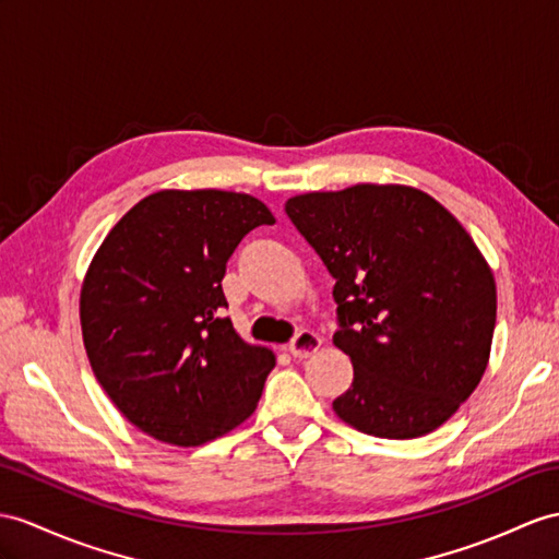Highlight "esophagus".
<instances>
[{"label":"esophagus","mask_w":559,"mask_h":559,"mask_svg":"<svg viewBox=\"0 0 559 559\" xmlns=\"http://www.w3.org/2000/svg\"><path fill=\"white\" fill-rule=\"evenodd\" d=\"M320 346H322V338L316 332L301 330V332L294 336V342L289 344V353H292L294 358L304 360V358H310L312 353H318Z\"/></svg>","instance_id":"34e87169"}]
</instances>
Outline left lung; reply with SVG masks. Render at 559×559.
Returning a JSON list of instances; mask_svg holds the SVG:
<instances>
[{
	"instance_id": "left-lung-1",
	"label": "left lung",
	"mask_w": 559,
	"mask_h": 559,
	"mask_svg": "<svg viewBox=\"0 0 559 559\" xmlns=\"http://www.w3.org/2000/svg\"><path fill=\"white\" fill-rule=\"evenodd\" d=\"M336 280L334 346L353 382L332 407L379 439L451 419L491 358L496 280L457 217L407 185H350L284 203Z\"/></svg>"
}]
</instances>
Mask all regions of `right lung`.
<instances>
[{
    "label": "right lung",
    "instance_id": "add662e5",
    "mask_svg": "<svg viewBox=\"0 0 559 559\" xmlns=\"http://www.w3.org/2000/svg\"><path fill=\"white\" fill-rule=\"evenodd\" d=\"M261 199L223 189H160L120 217L80 289L92 372L134 427L201 445L247 421L275 353L223 318L225 263L243 235L272 225Z\"/></svg>",
    "mask_w": 559,
    "mask_h": 559
}]
</instances>
